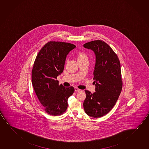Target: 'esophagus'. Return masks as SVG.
<instances>
[{"mask_svg": "<svg viewBox=\"0 0 149 149\" xmlns=\"http://www.w3.org/2000/svg\"><path fill=\"white\" fill-rule=\"evenodd\" d=\"M81 91V90L78 89L77 88H75V92H79Z\"/></svg>", "mask_w": 149, "mask_h": 149, "instance_id": "1", "label": "esophagus"}]
</instances>
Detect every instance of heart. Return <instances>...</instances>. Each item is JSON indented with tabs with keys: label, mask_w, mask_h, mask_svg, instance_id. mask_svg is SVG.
<instances>
[{
	"label": "heart",
	"mask_w": 149,
	"mask_h": 149,
	"mask_svg": "<svg viewBox=\"0 0 149 149\" xmlns=\"http://www.w3.org/2000/svg\"><path fill=\"white\" fill-rule=\"evenodd\" d=\"M77 59L78 61H82L84 60L88 59L87 54L84 52H79L77 54Z\"/></svg>",
	"instance_id": "1"
}]
</instances>
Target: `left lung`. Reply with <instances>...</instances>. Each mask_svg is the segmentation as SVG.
I'll use <instances>...</instances> for the list:
<instances>
[{
    "label": "left lung",
    "mask_w": 149,
    "mask_h": 149,
    "mask_svg": "<svg viewBox=\"0 0 149 149\" xmlns=\"http://www.w3.org/2000/svg\"><path fill=\"white\" fill-rule=\"evenodd\" d=\"M94 51L96 62L93 72V93L85 90L86 98L83 105L90 117L99 118L112 109L122 89L121 65L117 54L102 40H95L84 44Z\"/></svg>",
    "instance_id": "1"
}]
</instances>
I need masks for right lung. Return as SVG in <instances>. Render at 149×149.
I'll return each mask as SVG.
<instances>
[{
    "label": "right lung",
    "instance_id": "add662e5",
    "mask_svg": "<svg viewBox=\"0 0 149 149\" xmlns=\"http://www.w3.org/2000/svg\"><path fill=\"white\" fill-rule=\"evenodd\" d=\"M76 46L62 42L49 41L40 50L32 68V84L45 112L60 116L68 108V99L74 92L72 86L59 85L56 79L64 69L66 56Z\"/></svg>",
    "mask_w": 149,
    "mask_h": 149
}]
</instances>
